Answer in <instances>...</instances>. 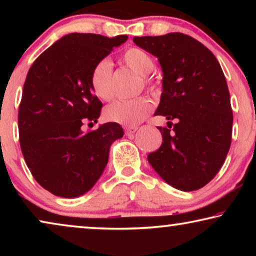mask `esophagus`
Instances as JSON below:
<instances>
[{
	"instance_id": "1",
	"label": "esophagus",
	"mask_w": 256,
	"mask_h": 256,
	"mask_svg": "<svg viewBox=\"0 0 256 256\" xmlns=\"http://www.w3.org/2000/svg\"><path fill=\"white\" fill-rule=\"evenodd\" d=\"M136 130H138V127H127L126 128V134L132 135V134H134Z\"/></svg>"
}]
</instances>
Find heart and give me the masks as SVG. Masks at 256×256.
<instances>
[{
	"label": "heart",
	"mask_w": 256,
	"mask_h": 256,
	"mask_svg": "<svg viewBox=\"0 0 256 256\" xmlns=\"http://www.w3.org/2000/svg\"><path fill=\"white\" fill-rule=\"evenodd\" d=\"M121 60L127 68L143 76L146 86L152 92L155 93L158 90V84L152 82V79L146 78V76L154 68L152 58L146 51L138 48H130L124 51ZM112 74H113V68L108 59L98 62L90 72V87L94 94L101 100L107 101L113 96ZM152 108V102L146 96H138L130 100H118L106 107L104 118L108 121L126 126V127H135L148 116Z\"/></svg>",
	"instance_id": "1"
}]
</instances>
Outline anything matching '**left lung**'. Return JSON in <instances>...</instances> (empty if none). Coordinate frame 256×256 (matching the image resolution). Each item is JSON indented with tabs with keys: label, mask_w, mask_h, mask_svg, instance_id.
<instances>
[{
	"label": "left lung",
	"mask_w": 256,
	"mask_h": 256,
	"mask_svg": "<svg viewBox=\"0 0 256 256\" xmlns=\"http://www.w3.org/2000/svg\"><path fill=\"white\" fill-rule=\"evenodd\" d=\"M132 42L157 57L163 71L155 115L166 116L168 127L158 128L163 141L148 155L149 163L172 188L198 190L218 174L232 140L233 113L222 66L200 42L180 32Z\"/></svg>",
	"instance_id": "8db88e82"
}]
</instances>
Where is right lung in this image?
Segmentation results:
<instances>
[{
    "instance_id": "right-lung-1",
    "label": "right lung",
    "mask_w": 256,
    "mask_h": 256,
    "mask_svg": "<svg viewBox=\"0 0 256 256\" xmlns=\"http://www.w3.org/2000/svg\"><path fill=\"white\" fill-rule=\"evenodd\" d=\"M128 40L73 32L46 48L31 65L18 110L20 144L37 183L62 198L82 196L107 166L110 148L124 136L115 122L84 132L98 122L102 102L90 87L98 62Z\"/></svg>"
}]
</instances>
